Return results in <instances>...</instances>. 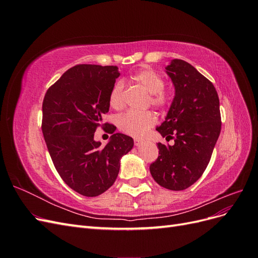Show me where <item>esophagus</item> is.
Listing matches in <instances>:
<instances>
[{"label": "esophagus", "mask_w": 258, "mask_h": 258, "mask_svg": "<svg viewBox=\"0 0 258 258\" xmlns=\"http://www.w3.org/2000/svg\"><path fill=\"white\" fill-rule=\"evenodd\" d=\"M143 143V141H142V140H139V139H135V145L136 146H140V145H141Z\"/></svg>", "instance_id": "34e87169"}]
</instances>
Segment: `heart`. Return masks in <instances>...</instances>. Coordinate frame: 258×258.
<instances>
[{
  "label": "heart",
  "mask_w": 258,
  "mask_h": 258,
  "mask_svg": "<svg viewBox=\"0 0 258 258\" xmlns=\"http://www.w3.org/2000/svg\"><path fill=\"white\" fill-rule=\"evenodd\" d=\"M132 80L148 92L150 95L151 104L157 108H165L170 104L171 97L165 88V80L162 76L152 69L139 70L132 75ZM124 97V86L122 82H117L110 92L108 101L115 110H120L123 106ZM157 121L156 116L152 112H134L130 111L121 115L117 124L120 131L124 132L131 137L141 138L150 130Z\"/></svg>",
  "instance_id": "1"
}]
</instances>
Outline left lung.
Segmentation results:
<instances>
[{
	"label": "left lung",
	"mask_w": 258,
	"mask_h": 258,
	"mask_svg": "<svg viewBox=\"0 0 258 258\" xmlns=\"http://www.w3.org/2000/svg\"><path fill=\"white\" fill-rule=\"evenodd\" d=\"M175 96L158 128L174 145L158 143L159 156L150 166L153 178L170 190H183L197 182L207 169L221 134L220 99L207 77L188 62L174 59L166 68Z\"/></svg>",
	"instance_id": "obj_1"
}]
</instances>
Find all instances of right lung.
<instances>
[{
  "mask_svg": "<svg viewBox=\"0 0 258 258\" xmlns=\"http://www.w3.org/2000/svg\"><path fill=\"white\" fill-rule=\"evenodd\" d=\"M120 74L114 66L77 64L46 91L42 131L57 172L73 190L96 197L107 190L119 172V160L134 147L132 138L115 134L104 147L93 140L103 122L108 96ZM116 128V127H115Z\"/></svg>",
  "mask_w": 258,
  "mask_h": 258,
  "instance_id": "1",
  "label": "right lung"
}]
</instances>
